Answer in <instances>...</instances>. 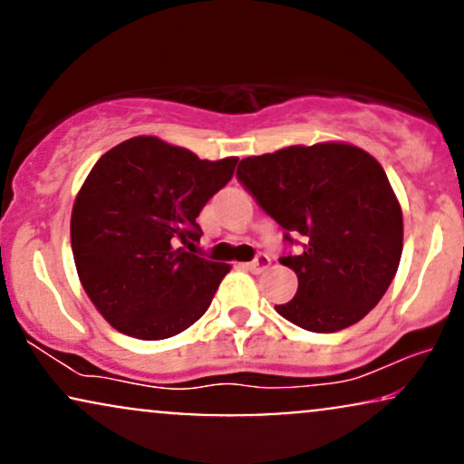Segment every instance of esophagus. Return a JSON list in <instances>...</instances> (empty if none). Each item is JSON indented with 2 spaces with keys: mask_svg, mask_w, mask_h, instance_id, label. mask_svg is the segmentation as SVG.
Masks as SVG:
<instances>
[{
  "mask_svg": "<svg viewBox=\"0 0 464 464\" xmlns=\"http://www.w3.org/2000/svg\"><path fill=\"white\" fill-rule=\"evenodd\" d=\"M268 266H270V257H268V255L259 253L257 257L253 259V262H248V264H246V268H248V270H253V273H264V270L268 268Z\"/></svg>",
  "mask_w": 464,
  "mask_h": 464,
  "instance_id": "34e87169",
  "label": "esophagus"
}]
</instances>
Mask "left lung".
Segmentation results:
<instances>
[{"mask_svg": "<svg viewBox=\"0 0 464 464\" xmlns=\"http://www.w3.org/2000/svg\"><path fill=\"white\" fill-rule=\"evenodd\" d=\"M237 179L296 255L295 299L275 305L307 332L334 334L369 314L395 279L403 248L401 207L380 163L351 143L290 146L239 161Z\"/></svg>", "mask_w": 464, "mask_h": 464, "instance_id": "8db88e82", "label": "left lung"}]
</instances>
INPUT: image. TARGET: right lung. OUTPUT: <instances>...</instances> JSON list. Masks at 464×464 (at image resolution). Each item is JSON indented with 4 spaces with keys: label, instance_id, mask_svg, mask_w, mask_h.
<instances>
[{
    "label": "right lung",
    "instance_id": "obj_1",
    "mask_svg": "<svg viewBox=\"0 0 464 464\" xmlns=\"http://www.w3.org/2000/svg\"><path fill=\"white\" fill-rule=\"evenodd\" d=\"M157 137H132L98 159L72 211L84 292L117 332L172 338L211 305L231 266L196 255V218L236 172Z\"/></svg>",
    "mask_w": 464,
    "mask_h": 464
}]
</instances>
